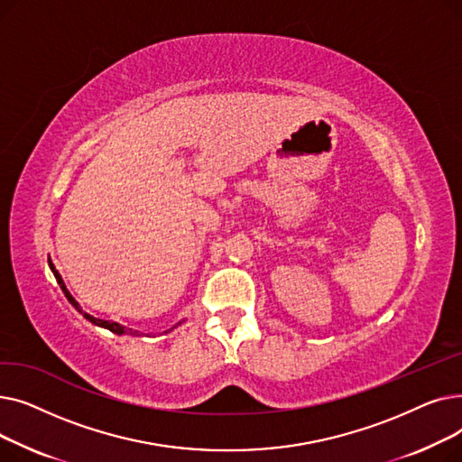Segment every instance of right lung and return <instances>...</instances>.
<instances>
[{"mask_svg": "<svg viewBox=\"0 0 462 462\" xmlns=\"http://www.w3.org/2000/svg\"><path fill=\"white\" fill-rule=\"evenodd\" d=\"M48 265H51V270H52V273H54V277H56V281H58V284L61 286V290H63V294H65V298L69 300V303L75 307L82 317L88 320V322H91V324H95V326H99V328H105V329H108V331H112V333H116V335H127V333H131L133 329H129V328H125V326H121V324H117V322H112V320H101V319H95V317H91V314H88L82 307H80V303L70 296V292L67 290V286H65V282H63V279H61V275H60V272L56 270V265L52 263V260L48 258ZM185 322V319L183 320H180L178 324H174L172 328H170L168 331H172V329H176L178 326H181ZM168 331H164V333H168Z\"/></svg>", "mask_w": 462, "mask_h": 462, "instance_id": "add662e5", "label": "right lung"}]
</instances>
